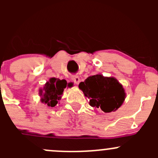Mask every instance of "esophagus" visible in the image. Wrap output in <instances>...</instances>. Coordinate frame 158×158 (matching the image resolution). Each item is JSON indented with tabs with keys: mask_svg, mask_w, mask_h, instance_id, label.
I'll use <instances>...</instances> for the list:
<instances>
[{
	"mask_svg": "<svg viewBox=\"0 0 158 158\" xmlns=\"http://www.w3.org/2000/svg\"><path fill=\"white\" fill-rule=\"evenodd\" d=\"M72 80L74 82V83H76V85H78V84L79 83V82H80V79H79V77L78 76H73V78H72Z\"/></svg>",
	"mask_w": 158,
	"mask_h": 158,
	"instance_id": "obj_1",
	"label": "esophagus"
}]
</instances>
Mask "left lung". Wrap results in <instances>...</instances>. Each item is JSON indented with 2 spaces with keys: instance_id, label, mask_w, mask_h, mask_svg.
<instances>
[{
  "instance_id": "left-lung-1",
  "label": "left lung",
  "mask_w": 158,
  "mask_h": 158,
  "mask_svg": "<svg viewBox=\"0 0 158 158\" xmlns=\"http://www.w3.org/2000/svg\"><path fill=\"white\" fill-rule=\"evenodd\" d=\"M79 88L89 99L91 106L100 108L106 113L117 111L126 97L123 85L117 79L104 76L100 73L81 82Z\"/></svg>"
}]
</instances>
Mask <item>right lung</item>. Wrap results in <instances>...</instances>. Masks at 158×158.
Wrapping results in <instances>:
<instances>
[{
  "instance_id": "add662e5",
  "label": "right lung",
  "mask_w": 158,
  "mask_h": 158,
  "mask_svg": "<svg viewBox=\"0 0 158 158\" xmlns=\"http://www.w3.org/2000/svg\"><path fill=\"white\" fill-rule=\"evenodd\" d=\"M70 86L69 83L67 84L65 79L60 80L54 77L50 78L48 82H46L44 88L40 89V102L48 107H55L57 104H60L64 89Z\"/></svg>"
}]
</instances>
